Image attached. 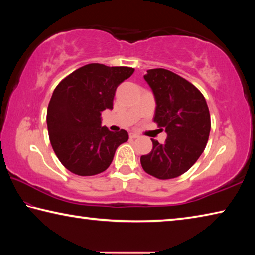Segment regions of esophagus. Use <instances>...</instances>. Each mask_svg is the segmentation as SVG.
I'll list each match as a JSON object with an SVG mask.
<instances>
[{
	"instance_id": "obj_1",
	"label": "esophagus",
	"mask_w": 255,
	"mask_h": 255,
	"mask_svg": "<svg viewBox=\"0 0 255 255\" xmlns=\"http://www.w3.org/2000/svg\"><path fill=\"white\" fill-rule=\"evenodd\" d=\"M129 137H130V138H138V137H139V135H138L137 132H130V133H129Z\"/></svg>"
}]
</instances>
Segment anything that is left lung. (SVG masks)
Wrapping results in <instances>:
<instances>
[{
	"label": "left lung",
	"mask_w": 255,
	"mask_h": 255,
	"mask_svg": "<svg viewBox=\"0 0 255 255\" xmlns=\"http://www.w3.org/2000/svg\"><path fill=\"white\" fill-rule=\"evenodd\" d=\"M156 100L154 122L167 133L165 143L152 139L153 149L140 157L144 171L159 180L185 173L205 150L210 132L206 99L195 85L164 68L144 75Z\"/></svg>",
	"instance_id": "left-lung-1"
}]
</instances>
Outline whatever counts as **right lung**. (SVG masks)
Returning <instances> with one entry per match:
<instances>
[{"instance_id":"obj_1","label":"right lung","mask_w":255,"mask_h":255,"mask_svg":"<svg viewBox=\"0 0 255 255\" xmlns=\"http://www.w3.org/2000/svg\"><path fill=\"white\" fill-rule=\"evenodd\" d=\"M132 67L92 63L67 75L54 90L47 109L49 140L56 156L72 173L91 176L106 171L128 132L101 126V111L112 109L117 86Z\"/></svg>"}]
</instances>
